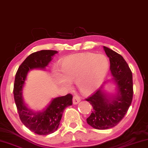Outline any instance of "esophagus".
Here are the masks:
<instances>
[{"label":"esophagus","instance_id":"obj_1","mask_svg":"<svg viewBox=\"0 0 148 148\" xmlns=\"http://www.w3.org/2000/svg\"><path fill=\"white\" fill-rule=\"evenodd\" d=\"M80 98H79L78 96H73V104H77L79 103V102H80Z\"/></svg>","mask_w":148,"mask_h":148}]
</instances>
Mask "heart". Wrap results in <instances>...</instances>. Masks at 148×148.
Here are the masks:
<instances>
[{
    "label": "heart",
    "instance_id": "b5f03b06",
    "mask_svg": "<svg viewBox=\"0 0 148 148\" xmlns=\"http://www.w3.org/2000/svg\"><path fill=\"white\" fill-rule=\"evenodd\" d=\"M109 69V61L103 55L85 53L71 55L61 63V71L57 73L59 82L69 87L70 81L75 80L78 88L90 93L99 88L103 82Z\"/></svg>",
    "mask_w": 148,
    "mask_h": 148
}]
</instances>
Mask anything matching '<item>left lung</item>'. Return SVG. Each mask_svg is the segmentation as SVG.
<instances>
[{"mask_svg":"<svg viewBox=\"0 0 148 148\" xmlns=\"http://www.w3.org/2000/svg\"><path fill=\"white\" fill-rule=\"evenodd\" d=\"M103 49L110 58L111 74L117 85V94L107 99L101 86L85 99L93 107L87 122L97 130L110 129L117 125L127 113L134 94L132 73L129 65L121 55L106 47Z\"/></svg>","mask_w":148,"mask_h":148,"instance_id":"left-lung-1","label":"left lung"}]
</instances>
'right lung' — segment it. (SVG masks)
<instances>
[{
  "label": "right lung",
  "mask_w": 148,
  "mask_h": 148,
  "mask_svg": "<svg viewBox=\"0 0 148 148\" xmlns=\"http://www.w3.org/2000/svg\"><path fill=\"white\" fill-rule=\"evenodd\" d=\"M57 51L42 50L29 55L19 66L14 83V98L21 121L31 132L38 135H48L58 128L63 111L73 104V95L55 98L42 112L33 113L23 103L22 90L28 72L33 69H44Z\"/></svg>",
  "instance_id": "obj_1"
}]
</instances>
